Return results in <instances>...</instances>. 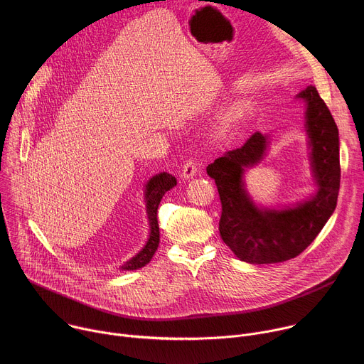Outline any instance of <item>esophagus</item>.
<instances>
[{"instance_id":"1","label":"esophagus","mask_w":364,"mask_h":364,"mask_svg":"<svg viewBox=\"0 0 364 364\" xmlns=\"http://www.w3.org/2000/svg\"><path fill=\"white\" fill-rule=\"evenodd\" d=\"M196 174H197V166L194 164V161H191V160L186 161V164L183 166V170H181V177L184 180H188V178H193Z\"/></svg>"}]
</instances>
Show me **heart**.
Masks as SVG:
<instances>
[{
    "label": "heart",
    "mask_w": 364,
    "mask_h": 364,
    "mask_svg": "<svg viewBox=\"0 0 364 364\" xmlns=\"http://www.w3.org/2000/svg\"><path fill=\"white\" fill-rule=\"evenodd\" d=\"M247 114H249V108L245 107V105H240V103H237V105H233L232 108H229L228 112L225 114L223 121H222L223 131H228L233 125L242 122L247 117Z\"/></svg>",
    "instance_id": "1"
}]
</instances>
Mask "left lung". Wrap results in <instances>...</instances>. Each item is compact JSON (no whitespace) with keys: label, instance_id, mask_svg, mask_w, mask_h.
Returning a JSON list of instances; mask_svg holds the SVG:
<instances>
[{"label":"left lung","instance_id":"1","mask_svg":"<svg viewBox=\"0 0 364 364\" xmlns=\"http://www.w3.org/2000/svg\"><path fill=\"white\" fill-rule=\"evenodd\" d=\"M296 99L305 103L309 166L316 184L313 196L285 207H267L253 201L245 184V173L265 157L269 135L261 132H255L240 148L228 151L207 167L222 201L220 236L247 264H278L298 256L336 210L340 188L337 125L314 86L299 92Z\"/></svg>","mask_w":364,"mask_h":364}]
</instances>
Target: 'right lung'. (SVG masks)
Segmentation results:
<instances>
[{"mask_svg": "<svg viewBox=\"0 0 364 364\" xmlns=\"http://www.w3.org/2000/svg\"><path fill=\"white\" fill-rule=\"evenodd\" d=\"M177 184L176 177H173L168 173H160L152 176L146 184L144 191L145 198V210L149 225V235L144 245V247L132 256L129 261H127L122 267H119V271H135L142 267H145L157 250L160 245V228H159V219H157V210L163 196L173 188Z\"/></svg>", "mask_w": 364, "mask_h": 364, "instance_id": "add662e5", "label": "right lung"}]
</instances>
